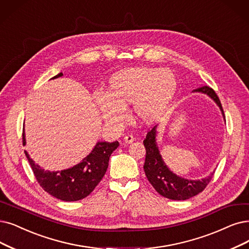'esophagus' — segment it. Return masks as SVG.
<instances>
[{
    "instance_id": "obj_1",
    "label": "esophagus",
    "mask_w": 249,
    "mask_h": 249,
    "mask_svg": "<svg viewBox=\"0 0 249 249\" xmlns=\"http://www.w3.org/2000/svg\"><path fill=\"white\" fill-rule=\"evenodd\" d=\"M124 141L125 144H131L134 141V137L132 135H126L124 138Z\"/></svg>"
}]
</instances>
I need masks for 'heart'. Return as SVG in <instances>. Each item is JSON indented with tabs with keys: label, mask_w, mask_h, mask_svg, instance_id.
I'll list each match as a JSON object with an SVG mask.
<instances>
[{
	"label": "heart",
	"mask_w": 249,
	"mask_h": 249,
	"mask_svg": "<svg viewBox=\"0 0 249 249\" xmlns=\"http://www.w3.org/2000/svg\"><path fill=\"white\" fill-rule=\"evenodd\" d=\"M178 91V78L168 68L133 67L113 73L107 92L95 93V102L105 122L119 124L125 121L126 107L132 104L137 121L152 124L165 115Z\"/></svg>",
	"instance_id": "obj_1"
}]
</instances>
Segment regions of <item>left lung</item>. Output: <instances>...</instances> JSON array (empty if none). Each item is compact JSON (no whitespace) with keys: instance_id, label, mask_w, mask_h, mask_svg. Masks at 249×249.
<instances>
[{"instance_id":"left-lung-1","label":"left lung","mask_w":249,"mask_h":249,"mask_svg":"<svg viewBox=\"0 0 249 249\" xmlns=\"http://www.w3.org/2000/svg\"><path fill=\"white\" fill-rule=\"evenodd\" d=\"M193 92H199L210 96L220 107L223 116L225 117L220 99L212 88L204 86L196 89ZM156 127L157 125L147 133L146 139L143 141L146 149L144 171L148 181L161 196L173 200H186L202 192L208 183L211 182L214 172L201 180L195 181L187 180V178L174 174L166 166L160 152H159L156 143Z\"/></svg>"}]
</instances>
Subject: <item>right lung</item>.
Wrapping results in <instances>:
<instances>
[{"label":"right lung","instance_id":"add662e5","mask_svg":"<svg viewBox=\"0 0 249 249\" xmlns=\"http://www.w3.org/2000/svg\"><path fill=\"white\" fill-rule=\"evenodd\" d=\"M60 72L52 78L62 76ZM22 142L25 145L24 128ZM117 141L97 142L92 152L74 166L60 172L45 171L43 167L36 164L28 153L24 151L34 175L44 190L57 199L63 201H77L90 195L96 186L104 177L109 162V157L118 147Z\"/></svg>","mask_w":249,"mask_h":249}]
</instances>
